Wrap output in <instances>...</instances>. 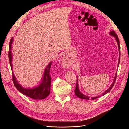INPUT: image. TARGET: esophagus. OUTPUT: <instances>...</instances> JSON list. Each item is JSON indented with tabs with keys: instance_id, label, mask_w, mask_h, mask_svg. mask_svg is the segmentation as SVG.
I'll list each match as a JSON object with an SVG mask.
<instances>
[{
	"instance_id": "obj_1",
	"label": "esophagus",
	"mask_w": 129,
	"mask_h": 129,
	"mask_svg": "<svg viewBox=\"0 0 129 129\" xmlns=\"http://www.w3.org/2000/svg\"><path fill=\"white\" fill-rule=\"evenodd\" d=\"M62 64H63V66H64V67H68L70 66L68 62L66 60V58L63 59V61H62Z\"/></svg>"
}]
</instances>
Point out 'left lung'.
I'll return each instance as SVG.
<instances>
[{"label": "left lung", "mask_w": 129, "mask_h": 129, "mask_svg": "<svg viewBox=\"0 0 129 129\" xmlns=\"http://www.w3.org/2000/svg\"><path fill=\"white\" fill-rule=\"evenodd\" d=\"M110 34L111 36L114 37L115 38V39L117 41V44H118V50H119V55L120 54V49H119V39H118V37L117 36V34L115 32V31L114 30H112L111 31V32H110ZM119 61H120V55H119V60H118V65H119ZM116 77H117V73H116V75H115V79L114 80V82H113L112 84L111 85V86L109 87V88L108 89H107L106 91H105L104 92H103L102 93V95H104L106 94V93H108L109 91H110L111 90V89H112V87L114 86V84H115V82L116 81ZM75 95L79 97V98L80 99H83V100H95L97 98H98V97H100V96H97V97H90L89 96H86V95H84V94H83L82 93H81L80 90H79V85H78V81H77H77H76V88H75Z\"/></svg>", "instance_id": "1"}]
</instances>
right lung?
I'll return each mask as SVG.
<instances>
[{
    "label": "right lung",
    "instance_id": "add662e5",
    "mask_svg": "<svg viewBox=\"0 0 129 129\" xmlns=\"http://www.w3.org/2000/svg\"><path fill=\"white\" fill-rule=\"evenodd\" d=\"M13 39L11 38L9 44V58L10 61V63L12 72V79L13 83L15 87L22 94L28 96L31 99L34 100H42L46 98L50 93V82H51V77L49 75V71L50 67L52 66V62L50 63L47 66L45 69V72L41 83L37 86L32 89H26L23 88L21 85L19 84L18 81L15 77L13 72L12 66V55L11 49L12 48V44L13 43Z\"/></svg>",
    "mask_w": 129,
    "mask_h": 129
}]
</instances>
